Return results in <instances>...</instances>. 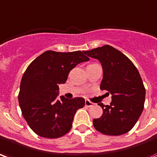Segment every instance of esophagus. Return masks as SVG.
Listing matches in <instances>:
<instances>
[{"instance_id": "1", "label": "esophagus", "mask_w": 157, "mask_h": 157, "mask_svg": "<svg viewBox=\"0 0 157 157\" xmlns=\"http://www.w3.org/2000/svg\"><path fill=\"white\" fill-rule=\"evenodd\" d=\"M93 105H94V103L90 102V100H85V106H87V107H91Z\"/></svg>"}]
</instances>
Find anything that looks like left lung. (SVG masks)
Wrapping results in <instances>:
<instances>
[{"instance_id":"8db88e82","label":"left lung","mask_w":157,"mask_h":157,"mask_svg":"<svg viewBox=\"0 0 157 157\" xmlns=\"http://www.w3.org/2000/svg\"><path fill=\"white\" fill-rule=\"evenodd\" d=\"M83 52L101 63L100 90L112 94L110 105L99 104L103 115L93 120L94 126L107 136L127 133L136 124L144 109L146 90L139 72L125 55L111 46L105 45Z\"/></svg>"}]
</instances>
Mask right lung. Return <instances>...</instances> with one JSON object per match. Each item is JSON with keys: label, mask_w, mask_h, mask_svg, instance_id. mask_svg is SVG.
I'll list each match as a JSON object with an SVG mask.
<instances>
[{"label": "right lung", "mask_w": 157, "mask_h": 157, "mask_svg": "<svg viewBox=\"0 0 157 157\" xmlns=\"http://www.w3.org/2000/svg\"><path fill=\"white\" fill-rule=\"evenodd\" d=\"M81 51H46L33 60L21 78L18 101L32 130L44 138H58L71 130L74 116L85 105L83 98L60 99L58 85L65 83L76 65L89 61Z\"/></svg>", "instance_id": "add662e5"}]
</instances>
